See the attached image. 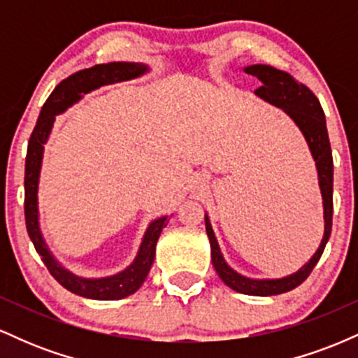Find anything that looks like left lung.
I'll return each instance as SVG.
<instances>
[{"mask_svg":"<svg viewBox=\"0 0 358 358\" xmlns=\"http://www.w3.org/2000/svg\"><path fill=\"white\" fill-rule=\"evenodd\" d=\"M244 71L261 80V87L256 89V96L269 102V104L276 106V108H281L303 133L311 156L315 159L323 199L324 234L322 244L316 249L313 257L301 269L279 279H252L234 271L222 256L212 224L205 213V229H207L208 241H210L212 264L222 281L237 293L249 294V296H274V294L287 293V291L294 289L310 276L316 262L322 257L324 245L330 239L331 217H334V158H331L330 139H328L327 121H324L322 104L306 85L299 84L287 72L278 71L271 65H249Z\"/></svg>","mask_w":358,"mask_h":358,"instance_id":"obj_1","label":"left lung"}]
</instances>
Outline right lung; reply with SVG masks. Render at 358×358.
Wrapping results in <instances>:
<instances>
[{
  "label": "right lung",
  "instance_id": "add662e5",
  "mask_svg": "<svg viewBox=\"0 0 358 358\" xmlns=\"http://www.w3.org/2000/svg\"><path fill=\"white\" fill-rule=\"evenodd\" d=\"M148 72V67L134 62H110V64L94 65L90 69H84L72 73L65 80H62L47 102L40 110L38 121L28 141L27 162H24V222L27 231L34 242L36 252L42 257L43 264L50 271V274L60 282L65 289L73 294L89 298V299H121L136 293L150 273L151 264L155 261L156 242L159 234L166 227V215L159 217L148 225L145 236H143L141 245L134 257V261L121 273L108 278H80L77 274L65 269L64 266L52 256L47 242H45L38 222V180L40 170H42L43 159V145L47 143L57 114H62L65 109L71 108L73 102L87 94L90 90L99 89L101 85L114 84V82L129 80L134 77L143 76Z\"/></svg>",
  "mask_w": 358,
  "mask_h": 358
}]
</instances>
